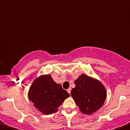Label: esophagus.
Instances as JSON below:
<instances>
[{
  "mask_svg": "<svg viewBox=\"0 0 130 130\" xmlns=\"http://www.w3.org/2000/svg\"><path fill=\"white\" fill-rule=\"evenodd\" d=\"M67 92H68V93L70 94V92H71V88L68 89H67Z\"/></svg>",
  "mask_w": 130,
  "mask_h": 130,
  "instance_id": "esophagus-1",
  "label": "esophagus"
}]
</instances>
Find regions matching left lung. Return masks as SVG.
<instances>
[{"mask_svg":"<svg viewBox=\"0 0 130 130\" xmlns=\"http://www.w3.org/2000/svg\"><path fill=\"white\" fill-rule=\"evenodd\" d=\"M75 85L71 95L82 112L91 115L103 106L106 92L101 82L83 74L75 81Z\"/></svg>","mask_w":130,"mask_h":130,"instance_id":"1","label":"left lung"}]
</instances>
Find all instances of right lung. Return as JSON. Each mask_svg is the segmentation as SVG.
Here are the masks:
<instances>
[{"label": "right lung", "mask_w": 130, "mask_h": 130, "mask_svg": "<svg viewBox=\"0 0 130 130\" xmlns=\"http://www.w3.org/2000/svg\"><path fill=\"white\" fill-rule=\"evenodd\" d=\"M70 94L56 84L51 75L40 76L36 79L29 91V99L34 106L45 115H51L57 112L64 100Z\"/></svg>", "instance_id": "1"}]
</instances>
